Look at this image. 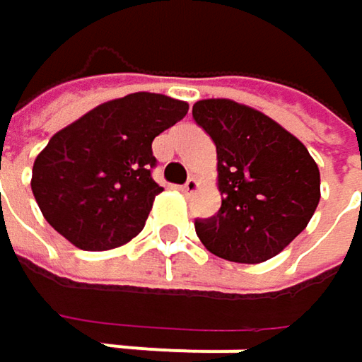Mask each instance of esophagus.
I'll use <instances>...</instances> for the list:
<instances>
[{
	"instance_id": "obj_1",
	"label": "esophagus",
	"mask_w": 362,
	"mask_h": 362,
	"mask_svg": "<svg viewBox=\"0 0 362 362\" xmlns=\"http://www.w3.org/2000/svg\"><path fill=\"white\" fill-rule=\"evenodd\" d=\"M199 186H201V184H199V180H197V178H188V180H186V184L182 186L180 190L184 192V194H186V197H190V194H194V192L199 190Z\"/></svg>"
}]
</instances>
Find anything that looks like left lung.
<instances>
[{
    "instance_id": "1",
    "label": "left lung",
    "mask_w": 362,
    "mask_h": 362,
    "mask_svg": "<svg viewBox=\"0 0 362 362\" xmlns=\"http://www.w3.org/2000/svg\"><path fill=\"white\" fill-rule=\"evenodd\" d=\"M192 117L214 140L222 207L194 220L201 243L218 257L259 264L281 253L310 222L321 174L308 148L264 112L209 98Z\"/></svg>"
}]
</instances>
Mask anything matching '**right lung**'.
<instances>
[{
	"label": "right lung",
	"mask_w": 362,
	"mask_h": 362,
	"mask_svg": "<svg viewBox=\"0 0 362 362\" xmlns=\"http://www.w3.org/2000/svg\"><path fill=\"white\" fill-rule=\"evenodd\" d=\"M188 105L151 92L109 100L54 134L33 163L31 188L47 224L75 247L105 252L132 241L163 190L153 140Z\"/></svg>",
	"instance_id": "obj_1"
}]
</instances>
